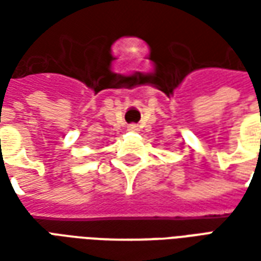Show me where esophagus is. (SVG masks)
<instances>
[{"mask_svg": "<svg viewBox=\"0 0 261 261\" xmlns=\"http://www.w3.org/2000/svg\"><path fill=\"white\" fill-rule=\"evenodd\" d=\"M128 131L137 133V131H140V127H138L137 124H130V125H128Z\"/></svg>", "mask_w": 261, "mask_h": 261, "instance_id": "esophagus-1", "label": "esophagus"}]
</instances>
